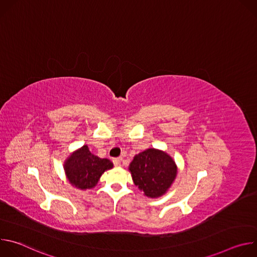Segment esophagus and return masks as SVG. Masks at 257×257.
I'll return each mask as SVG.
<instances>
[{
    "label": "esophagus",
    "mask_w": 257,
    "mask_h": 257,
    "mask_svg": "<svg viewBox=\"0 0 257 257\" xmlns=\"http://www.w3.org/2000/svg\"><path fill=\"white\" fill-rule=\"evenodd\" d=\"M121 158H116V159H114L113 160V162H114V165L116 166V167H120V165H121Z\"/></svg>",
    "instance_id": "esophagus-1"
}]
</instances>
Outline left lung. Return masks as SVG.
<instances>
[{"mask_svg":"<svg viewBox=\"0 0 257 257\" xmlns=\"http://www.w3.org/2000/svg\"><path fill=\"white\" fill-rule=\"evenodd\" d=\"M128 170L134 184L150 198H159L166 194L178 174L174 159L168 153L157 149H148L136 155Z\"/></svg>","mask_w":257,"mask_h":257,"instance_id":"left-lung-1","label":"left lung"}]
</instances>
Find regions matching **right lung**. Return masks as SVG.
<instances>
[{
    "label": "right lung",
    "instance_id": "1",
    "mask_svg": "<svg viewBox=\"0 0 257 257\" xmlns=\"http://www.w3.org/2000/svg\"><path fill=\"white\" fill-rule=\"evenodd\" d=\"M113 167V163L108 159L92 155L87 145L70 154L64 162V172L68 182L79 190L94 188L101 175Z\"/></svg>",
    "mask_w": 257,
    "mask_h": 257
}]
</instances>
